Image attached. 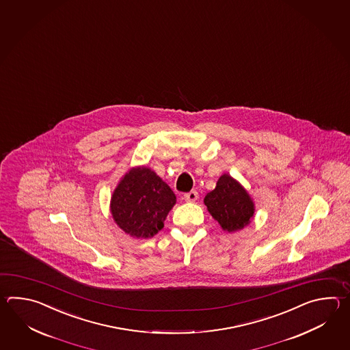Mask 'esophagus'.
I'll return each mask as SVG.
<instances>
[{"label": "esophagus", "mask_w": 350, "mask_h": 350, "mask_svg": "<svg viewBox=\"0 0 350 350\" xmlns=\"http://www.w3.org/2000/svg\"><path fill=\"white\" fill-rule=\"evenodd\" d=\"M198 198H199V193H198V191H195V190L190 191V193H184V199L187 202H193V201L198 200Z\"/></svg>", "instance_id": "esophagus-1"}]
</instances>
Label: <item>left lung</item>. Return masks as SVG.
<instances>
[{"mask_svg": "<svg viewBox=\"0 0 350 350\" xmlns=\"http://www.w3.org/2000/svg\"><path fill=\"white\" fill-rule=\"evenodd\" d=\"M204 202L208 213L229 232L241 230L254 215L253 201L244 187L226 174L217 180L215 189L205 196Z\"/></svg>", "mask_w": 350, "mask_h": 350, "instance_id": "8db88e82", "label": "left lung"}]
</instances>
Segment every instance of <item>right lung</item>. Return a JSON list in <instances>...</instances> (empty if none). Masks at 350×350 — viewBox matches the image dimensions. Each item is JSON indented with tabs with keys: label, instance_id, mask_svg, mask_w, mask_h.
<instances>
[{
	"label": "right lung",
	"instance_id": "1",
	"mask_svg": "<svg viewBox=\"0 0 350 350\" xmlns=\"http://www.w3.org/2000/svg\"><path fill=\"white\" fill-rule=\"evenodd\" d=\"M176 196L157 174L136 167L120 181L111 199L116 224L134 238H152L164 228Z\"/></svg>",
	"mask_w": 350,
	"mask_h": 350
}]
</instances>
